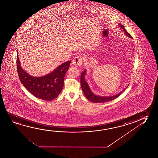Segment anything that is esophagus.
I'll return each instance as SVG.
<instances>
[{
    "instance_id": "1",
    "label": "esophagus",
    "mask_w": 158,
    "mask_h": 158,
    "mask_svg": "<svg viewBox=\"0 0 158 158\" xmlns=\"http://www.w3.org/2000/svg\"><path fill=\"white\" fill-rule=\"evenodd\" d=\"M83 62V58L81 57L80 55H78L74 58L73 60L72 64L75 66H81Z\"/></svg>"
}]
</instances>
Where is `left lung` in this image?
Segmentation results:
<instances>
[{"instance_id": "1", "label": "left lung", "mask_w": 158, "mask_h": 158, "mask_svg": "<svg viewBox=\"0 0 158 158\" xmlns=\"http://www.w3.org/2000/svg\"><path fill=\"white\" fill-rule=\"evenodd\" d=\"M120 27L124 32L126 36L129 37L130 38H132V37L129 33L127 32V30L124 29V26L123 25H120ZM86 73V70H84V72H83L80 75V84H81V87L83 90V93L85 96L86 98H88L89 101H91L94 103H103V102H106L107 101H112L114 100V98H117L121 94L124 90L122 91L121 93L117 94L116 95L111 96H108V97H103V96H97L95 95L92 91H91L89 86L88 85V84L86 82L85 80V74Z\"/></svg>"}]
</instances>
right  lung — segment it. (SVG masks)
Wrapping results in <instances>:
<instances>
[{
  "instance_id": "1",
  "label": "right lung",
  "mask_w": 158,
  "mask_h": 158,
  "mask_svg": "<svg viewBox=\"0 0 158 158\" xmlns=\"http://www.w3.org/2000/svg\"><path fill=\"white\" fill-rule=\"evenodd\" d=\"M16 57L19 78L24 87L32 95L42 100L51 101L56 98L63 88L65 74L69 67L70 61L63 63L48 75L34 77L23 70L18 54Z\"/></svg>"
}]
</instances>
